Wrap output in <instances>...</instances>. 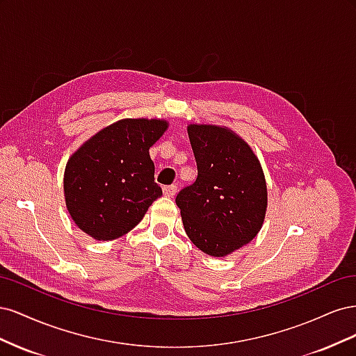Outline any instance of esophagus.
<instances>
[{
	"label": "esophagus",
	"instance_id": "obj_1",
	"mask_svg": "<svg viewBox=\"0 0 356 356\" xmlns=\"http://www.w3.org/2000/svg\"><path fill=\"white\" fill-rule=\"evenodd\" d=\"M163 195L168 197H172L177 195V186H166L163 187Z\"/></svg>",
	"mask_w": 356,
	"mask_h": 356
}]
</instances>
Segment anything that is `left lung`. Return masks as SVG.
<instances>
[{"instance_id":"obj_1","label":"left lung","mask_w":356,"mask_h":356,"mask_svg":"<svg viewBox=\"0 0 356 356\" xmlns=\"http://www.w3.org/2000/svg\"><path fill=\"white\" fill-rule=\"evenodd\" d=\"M188 138L197 178L175 199L190 241L212 257L250 243L260 232L267 188L260 161L232 131L190 124Z\"/></svg>"}]
</instances>
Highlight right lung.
<instances>
[{
	"mask_svg": "<svg viewBox=\"0 0 356 356\" xmlns=\"http://www.w3.org/2000/svg\"><path fill=\"white\" fill-rule=\"evenodd\" d=\"M165 120L124 118L102 129L68 160L63 190L77 227L96 241L131 232L161 196L148 149Z\"/></svg>",
	"mask_w": 356,
	"mask_h": 356,
	"instance_id": "1",
	"label": "right lung"
}]
</instances>
